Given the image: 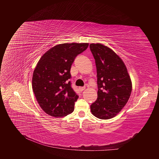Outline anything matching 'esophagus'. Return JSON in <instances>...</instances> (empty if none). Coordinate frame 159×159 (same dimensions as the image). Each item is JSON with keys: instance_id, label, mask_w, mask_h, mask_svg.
I'll list each match as a JSON object with an SVG mask.
<instances>
[{"instance_id": "34e87169", "label": "esophagus", "mask_w": 159, "mask_h": 159, "mask_svg": "<svg viewBox=\"0 0 159 159\" xmlns=\"http://www.w3.org/2000/svg\"><path fill=\"white\" fill-rule=\"evenodd\" d=\"M85 87H80V88H79V89H80V91H83L84 90H85Z\"/></svg>"}]
</instances>
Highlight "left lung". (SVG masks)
Returning <instances> with one entry per match:
<instances>
[{"label":"left lung","instance_id":"8db88e82","mask_svg":"<svg viewBox=\"0 0 159 159\" xmlns=\"http://www.w3.org/2000/svg\"><path fill=\"white\" fill-rule=\"evenodd\" d=\"M98 77V99L90 106L95 117L111 119L121 111L130 98L132 82L122 59L102 44H90Z\"/></svg>","mask_w":159,"mask_h":159}]
</instances>
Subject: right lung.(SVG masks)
<instances>
[{"label":"right lung","mask_w":159,"mask_h":159,"mask_svg":"<svg viewBox=\"0 0 159 159\" xmlns=\"http://www.w3.org/2000/svg\"><path fill=\"white\" fill-rule=\"evenodd\" d=\"M88 43H65L51 48L38 61L32 86L40 107L50 116L65 117L74 110L78 99L68 80L75 57L88 48Z\"/></svg>","instance_id":"right-lung-1"}]
</instances>
